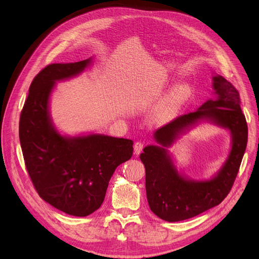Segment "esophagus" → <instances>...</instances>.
<instances>
[{"label":"esophagus","instance_id":"34e87169","mask_svg":"<svg viewBox=\"0 0 259 259\" xmlns=\"http://www.w3.org/2000/svg\"><path fill=\"white\" fill-rule=\"evenodd\" d=\"M144 149V144L142 142H137L134 144V152L137 154H140Z\"/></svg>","mask_w":259,"mask_h":259}]
</instances>
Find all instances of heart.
Masks as SVG:
<instances>
[{
	"instance_id": "1",
	"label": "heart",
	"mask_w": 259,
	"mask_h": 259,
	"mask_svg": "<svg viewBox=\"0 0 259 259\" xmlns=\"http://www.w3.org/2000/svg\"><path fill=\"white\" fill-rule=\"evenodd\" d=\"M193 87L188 81L173 87L153 109L152 119L158 125L168 124L178 116L193 98Z\"/></svg>"
}]
</instances>
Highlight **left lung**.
<instances>
[{
	"label": "left lung",
	"instance_id": "left-lung-1",
	"mask_svg": "<svg viewBox=\"0 0 259 259\" xmlns=\"http://www.w3.org/2000/svg\"><path fill=\"white\" fill-rule=\"evenodd\" d=\"M217 100H209L197 111L180 115L154 133L161 145L147 146L140 158L146 169V192L149 207L166 222L191 219L220 203L233 187L248 143V125L240 108L238 90L221 75L213 77ZM201 118L228 127L233 135V150L214 179L208 182L185 180L178 175L163 148L190 124Z\"/></svg>",
	"mask_w": 259,
	"mask_h": 259
}]
</instances>
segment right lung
Returning a JSON list of instances; mask_svg holds the SVG:
<instances>
[{
	"label": "right lung",
	"instance_id": "1",
	"mask_svg": "<svg viewBox=\"0 0 259 259\" xmlns=\"http://www.w3.org/2000/svg\"><path fill=\"white\" fill-rule=\"evenodd\" d=\"M90 60L49 64L29 87L23 106L19 135L25 166L35 191L54 208L87 216L104 201L116 167L130 159L133 142L92 134L64 138L53 128L48 100L56 80L83 71Z\"/></svg>",
	"mask_w": 259,
	"mask_h": 259
}]
</instances>
